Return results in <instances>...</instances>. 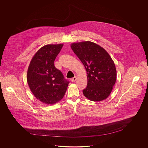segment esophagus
<instances>
[{
    "label": "esophagus",
    "instance_id": "esophagus-1",
    "mask_svg": "<svg viewBox=\"0 0 148 148\" xmlns=\"http://www.w3.org/2000/svg\"><path fill=\"white\" fill-rule=\"evenodd\" d=\"M76 80H77V77H74L71 78V81L73 83L75 82Z\"/></svg>",
    "mask_w": 148,
    "mask_h": 148
}]
</instances>
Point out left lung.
<instances>
[{"label":"left lung","mask_w":148,"mask_h":148,"mask_svg":"<svg viewBox=\"0 0 148 148\" xmlns=\"http://www.w3.org/2000/svg\"><path fill=\"white\" fill-rule=\"evenodd\" d=\"M71 48L83 64L88 83L83 90L86 98L100 101L107 98L116 80L114 62L103 47L90 41L73 42Z\"/></svg>","instance_id":"1"}]
</instances>
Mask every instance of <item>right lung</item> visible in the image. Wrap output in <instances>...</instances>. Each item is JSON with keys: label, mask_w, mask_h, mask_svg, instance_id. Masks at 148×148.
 Instances as JSON below:
<instances>
[{"label": "right lung", "mask_w": 148, "mask_h": 148, "mask_svg": "<svg viewBox=\"0 0 148 148\" xmlns=\"http://www.w3.org/2000/svg\"><path fill=\"white\" fill-rule=\"evenodd\" d=\"M63 45L43 46L36 51L29 65L27 74L29 87L36 98L47 105L60 101L69 83L54 65Z\"/></svg>", "instance_id": "add662e5"}]
</instances>
